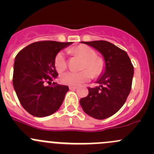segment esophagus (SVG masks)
I'll return each instance as SVG.
<instances>
[{
  "label": "esophagus",
  "mask_w": 154,
  "mask_h": 154,
  "mask_svg": "<svg viewBox=\"0 0 154 154\" xmlns=\"http://www.w3.org/2000/svg\"><path fill=\"white\" fill-rule=\"evenodd\" d=\"M69 89L70 90H75V89H77V87L76 86H69Z\"/></svg>",
  "instance_id": "esophagus-1"
}]
</instances>
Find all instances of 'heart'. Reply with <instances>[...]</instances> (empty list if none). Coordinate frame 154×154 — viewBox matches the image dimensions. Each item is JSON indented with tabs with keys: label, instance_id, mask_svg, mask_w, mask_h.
Here are the masks:
<instances>
[{
	"label": "heart",
	"instance_id": "heart-1",
	"mask_svg": "<svg viewBox=\"0 0 154 154\" xmlns=\"http://www.w3.org/2000/svg\"><path fill=\"white\" fill-rule=\"evenodd\" d=\"M73 56L83 60L82 69L79 72L67 71L62 74L60 80L62 83L71 86H77L88 81L91 75L97 77L101 75L105 69V61L102 57H97L96 51L85 45H80L70 49ZM54 66L58 72H63L67 68L68 61L63 52H59L54 60Z\"/></svg>",
	"mask_w": 154,
	"mask_h": 154
}]
</instances>
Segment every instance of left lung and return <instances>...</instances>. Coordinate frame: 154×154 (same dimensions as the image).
<instances>
[{
	"label": "left lung",
	"instance_id": "8db88e82",
	"mask_svg": "<svg viewBox=\"0 0 154 154\" xmlns=\"http://www.w3.org/2000/svg\"><path fill=\"white\" fill-rule=\"evenodd\" d=\"M81 42L95 48L105 60L104 72L96 82L100 86L88 88V94L80 100L87 115L102 120L113 116L125 104L131 90L133 66L126 51L109 42Z\"/></svg>",
	"mask_w": 154,
	"mask_h": 154
}]
</instances>
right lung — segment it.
Returning <instances> with one entry per match:
<instances>
[{"instance_id":"obj_1","label":"right lung","mask_w":154,"mask_h":154,"mask_svg":"<svg viewBox=\"0 0 154 154\" xmlns=\"http://www.w3.org/2000/svg\"><path fill=\"white\" fill-rule=\"evenodd\" d=\"M72 42H36L19 51L15 58L12 83L21 106L35 117H45L60 109L68 86L50 83L58 76L57 54ZM48 83L49 85H47Z\"/></svg>"}]
</instances>
